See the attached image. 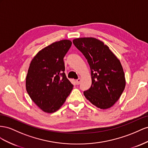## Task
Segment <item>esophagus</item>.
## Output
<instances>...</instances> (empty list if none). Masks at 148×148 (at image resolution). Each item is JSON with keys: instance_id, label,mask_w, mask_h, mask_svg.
<instances>
[{"instance_id": "obj_1", "label": "esophagus", "mask_w": 148, "mask_h": 148, "mask_svg": "<svg viewBox=\"0 0 148 148\" xmlns=\"http://www.w3.org/2000/svg\"><path fill=\"white\" fill-rule=\"evenodd\" d=\"M81 78H79L78 79H77L76 80V84H77V85H79V84L81 83Z\"/></svg>"}]
</instances>
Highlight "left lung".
I'll return each mask as SVG.
<instances>
[{
  "label": "left lung",
  "mask_w": 148,
  "mask_h": 148,
  "mask_svg": "<svg viewBox=\"0 0 148 148\" xmlns=\"http://www.w3.org/2000/svg\"><path fill=\"white\" fill-rule=\"evenodd\" d=\"M73 42L90 68L92 86L84 92V96L100 109L110 108L119 99L126 85L120 60L108 46L94 38H79Z\"/></svg>",
  "instance_id": "left-lung-1"
}]
</instances>
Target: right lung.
I'll use <instances>...</instances> for the list:
<instances>
[{"label": "right lung", "mask_w": 148, "mask_h": 148, "mask_svg": "<svg viewBox=\"0 0 148 148\" xmlns=\"http://www.w3.org/2000/svg\"><path fill=\"white\" fill-rule=\"evenodd\" d=\"M71 45L69 40L54 42L40 50L29 64L26 89L31 99L45 112L58 110L73 88L64 73L63 61Z\"/></svg>", "instance_id": "add662e5"}]
</instances>
